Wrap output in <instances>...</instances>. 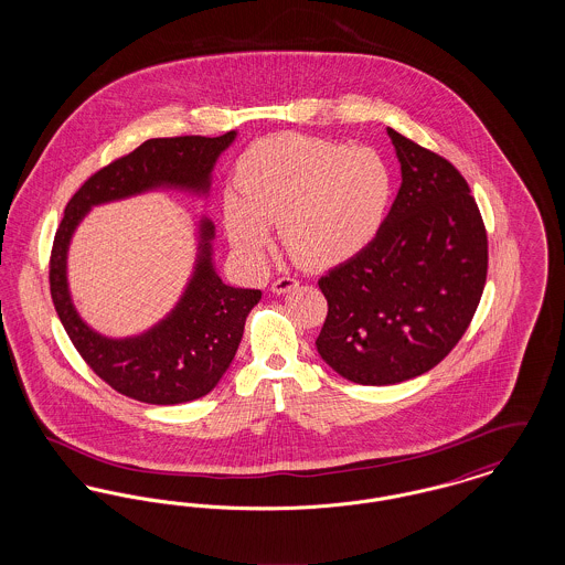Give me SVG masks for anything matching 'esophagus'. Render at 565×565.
Wrapping results in <instances>:
<instances>
[{
	"label": "esophagus",
	"mask_w": 565,
	"mask_h": 565,
	"mask_svg": "<svg viewBox=\"0 0 565 565\" xmlns=\"http://www.w3.org/2000/svg\"><path fill=\"white\" fill-rule=\"evenodd\" d=\"M296 286H298V281L292 279V277H279V279H275L273 284H270V290L275 292V295H288V292H292Z\"/></svg>",
	"instance_id": "obj_1"
}]
</instances>
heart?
I'll use <instances>...</instances> for the list:
<instances>
[{
    "label": "heart",
    "instance_id": "1",
    "mask_svg": "<svg viewBox=\"0 0 565 565\" xmlns=\"http://www.w3.org/2000/svg\"><path fill=\"white\" fill-rule=\"evenodd\" d=\"M392 196L394 171L375 148L270 135L237 162V189L222 196V224L252 270L267 265L273 222L302 265L330 269L373 245Z\"/></svg>",
    "mask_w": 565,
    "mask_h": 565
}]
</instances>
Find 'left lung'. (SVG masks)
<instances>
[{
	"label": "left lung",
	"instance_id": "8db88e82",
	"mask_svg": "<svg viewBox=\"0 0 565 565\" xmlns=\"http://www.w3.org/2000/svg\"><path fill=\"white\" fill-rule=\"evenodd\" d=\"M401 190L373 245L326 273L323 362L360 385L434 369L466 332L487 277L483 220L456 167L387 127Z\"/></svg>",
	"mask_w": 565,
	"mask_h": 565
}]
</instances>
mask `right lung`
I'll return each instance as SVG.
<instances>
[{
	"label": "right lung",
	"instance_id": "add662e5",
	"mask_svg": "<svg viewBox=\"0 0 565 565\" xmlns=\"http://www.w3.org/2000/svg\"><path fill=\"white\" fill-rule=\"evenodd\" d=\"M237 131L220 137L148 139L131 154L88 178L65 207L51 256V295L58 320L86 364L116 392L148 404H182L210 394L231 366L243 326L260 290L222 281L214 263V222H194V263L175 305L150 328L108 337L86 322L67 277L72 239L93 207L148 192H184L207 199L220 154Z\"/></svg>",
	"mask_w": 565,
	"mask_h": 565
}]
</instances>
